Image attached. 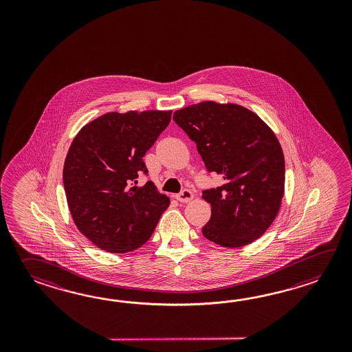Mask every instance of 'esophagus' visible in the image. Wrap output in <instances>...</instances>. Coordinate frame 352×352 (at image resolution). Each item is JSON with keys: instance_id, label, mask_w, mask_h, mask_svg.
Masks as SVG:
<instances>
[{"instance_id": "obj_1", "label": "esophagus", "mask_w": 352, "mask_h": 352, "mask_svg": "<svg viewBox=\"0 0 352 352\" xmlns=\"http://www.w3.org/2000/svg\"><path fill=\"white\" fill-rule=\"evenodd\" d=\"M175 199L179 202H188L194 199V194L190 190H182L179 194L175 195Z\"/></svg>"}]
</instances>
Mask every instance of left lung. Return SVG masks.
Here are the masks:
<instances>
[{
	"label": "left lung",
	"instance_id": "obj_1",
	"mask_svg": "<svg viewBox=\"0 0 352 352\" xmlns=\"http://www.w3.org/2000/svg\"><path fill=\"white\" fill-rule=\"evenodd\" d=\"M196 143L209 173L224 185L202 191L211 205L206 239L241 248L261 238L277 217L285 196V155L277 135L258 114L234 103L206 100L173 113Z\"/></svg>",
	"mask_w": 352,
	"mask_h": 352
}]
</instances>
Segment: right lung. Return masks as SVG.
<instances>
[{"mask_svg": "<svg viewBox=\"0 0 352 352\" xmlns=\"http://www.w3.org/2000/svg\"><path fill=\"white\" fill-rule=\"evenodd\" d=\"M173 111L109 112L75 135L64 162L67 201L78 230L109 253L132 252L150 239L170 199L155 184L135 186L147 173L142 157Z\"/></svg>", "mask_w": 352, "mask_h": 352, "instance_id": "obj_1", "label": "right lung"}]
</instances>
